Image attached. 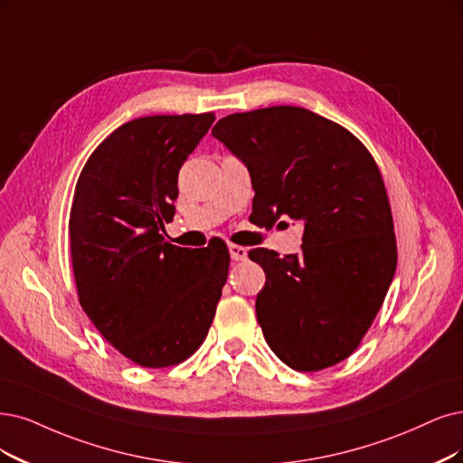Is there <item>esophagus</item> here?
I'll return each instance as SVG.
<instances>
[{"mask_svg": "<svg viewBox=\"0 0 463 463\" xmlns=\"http://www.w3.org/2000/svg\"><path fill=\"white\" fill-rule=\"evenodd\" d=\"M229 253L232 261H244L248 258V250L238 244H229Z\"/></svg>", "mask_w": 463, "mask_h": 463, "instance_id": "34e87169", "label": "esophagus"}]
</instances>
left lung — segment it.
I'll return each mask as SVG.
<instances>
[{"label": "left lung", "instance_id": "left-lung-1", "mask_svg": "<svg viewBox=\"0 0 463 463\" xmlns=\"http://www.w3.org/2000/svg\"><path fill=\"white\" fill-rule=\"evenodd\" d=\"M212 135L251 177L253 215L303 222L301 253L255 248L265 270L255 313L269 347L299 372L358 347L397 269L392 215L378 164L356 137L301 107L221 118Z\"/></svg>", "mask_w": 463, "mask_h": 463}]
</instances>
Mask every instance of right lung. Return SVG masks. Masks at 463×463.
<instances>
[{
	"mask_svg": "<svg viewBox=\"0 0 463 463\" xmlns=\"http://www.w3.org/2000/svg\"><path fill=\"white\" fill-rule=\"evenodd\" d=\"M213 112L145 116L119 126L85 162L68 234L81 309L135 364L165 368L202 344L227 282L225 242L179 248L164 241L177 177Z\"/></svg>",
	"mask_w": 463,
	"mask_h": 463,
	"instance_id": "right-lung-1",
	"label": "right lung"
}]
</instances>
